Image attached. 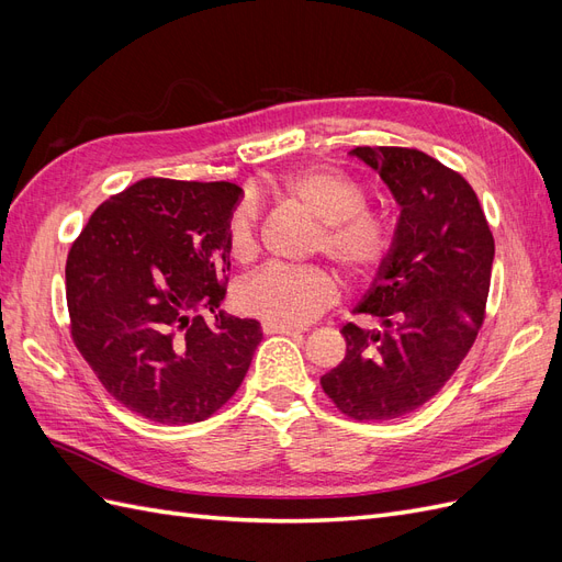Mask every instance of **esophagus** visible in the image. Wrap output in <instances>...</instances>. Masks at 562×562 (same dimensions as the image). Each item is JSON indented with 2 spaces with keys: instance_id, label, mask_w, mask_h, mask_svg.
Listing matches in <instances>:
<instances>
[{
  "instance_id": "obj_1",
  "label": "esophagus",
  "mask_w": 562,
  "mask_h": 562,
  "mask_svg": "<svg viewBox=\"0 0 562 562\" xmlns=\"http://www.w3.org/2000/svg\"><path fill=\"white\" fill-rule=\"evenodd\" d=\"M265 335H300L304 333L302 328H293V326H277V323H262Z\"/></svg>"
}]
</instances>
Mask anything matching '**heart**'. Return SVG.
Returning a JSON list of instances; mask_svg holds the SVG:
<instances>
[{
  "mask_svg": "<svg viewBox=\"0 0 562 562\" xmlns=\"http://www.w3.org/2000/svg\"><path fill=\"white\" fill-rule=\"evenodd\" d=\"M285 201L310 211L321 227L316 250L349 279L378 274L396 244L394 223L366 209L363 187L333 168H304L277 184ZM258 203L246 199L227 223V241L236 260L258 252ZM335 300V281L321 267L267 265L239 288L241 307L277 326H304Z\"/></svg>",
  "mask_w": 562,
  "mask_h": 562,
  "instance_id": "1",
  "label": "heart"
}]
</instances>
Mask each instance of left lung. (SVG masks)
<instances>
[{
	"mask_svg": "<svg viewBox=\"0 0 562 562\" xmlns=\"http://www.w3.org/2000/svg\"><path fill=\"white\" fill-rule=\"evenodd\" d=\"M401 206L396 244L342 326L347 353L321 378L339 413L396 419L434 398L475 342L490 291L495 239L471 184L411 147H356Z\"/></svg>",
	"mask_w": 562,
	"mask_h": 562,
	"instance_id": "8db88e82",
	"label": "left lung"
}]
</instances>
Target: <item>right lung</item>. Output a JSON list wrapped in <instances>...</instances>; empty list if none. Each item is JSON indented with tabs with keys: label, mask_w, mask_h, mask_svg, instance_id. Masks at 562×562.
I'll use <instances>...</instances> for the list:
<instances>
[{
	"label": "right lung",
	"mask_w": 562,
	"mask_h": 562,
	"mask_svg": "<svg viewBox=\"0 0 562 562\" xmlns=\"http://www.w3.org/2000/svg\"><path fill=\"white\" fill-rule=\"evenodd\" d=\"M241 194L232 182L138 180L100 203L67 255L75 345L108 394L149 422L211 417L260 345L258 321L220 312Z\"/></svg>",
	"instance_id": "1"
}]
</instances>
